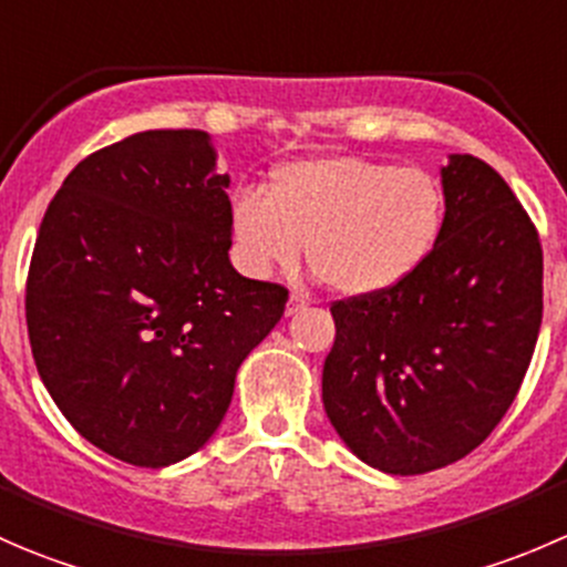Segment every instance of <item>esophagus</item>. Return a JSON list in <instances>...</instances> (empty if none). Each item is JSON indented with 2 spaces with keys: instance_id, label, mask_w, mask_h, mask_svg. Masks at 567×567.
<instances>
[{
  "instance_id": "34e87169",
  "label": "esophagus",
  "mask_w": 567,
  "mask_h": 567,
  "mask_svg": "<svg viewBox=\"0 0 567 567\" xmlns=\"http://www.w3.org/2000/svg\"><path fill=\"white\" fill-rule=\"evenodd\" d=\"M307 307V299L305 296H299V293H293L288 299V307H285V312H288V316H296V312H301Z\"/></svg>"
}]
</instances>
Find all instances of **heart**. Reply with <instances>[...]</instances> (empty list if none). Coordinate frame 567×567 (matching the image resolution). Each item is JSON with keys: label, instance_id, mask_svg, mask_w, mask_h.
Here are the masks:
<instances>
[{"label": "heart", "instance_id": "b5f03b06", "mask_svg": "<svg viewBox=\"0 0 567 567\" xmlns=\"http://www.w3.org/2000/svg\"><path fill=\"white\" fill-rule=\"evenodd\" d=\"M238 260L249 274L293 268L301 251L346 296H375L427 260L444 221L442 186L416 167L362 156L288 162L268 194L241 188L230 203Z\"/></svg>", "mask_w": 567, "mask_h": 567}]
</instances>
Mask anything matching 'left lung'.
<instances>
[{
    "mask_svg": "<svg viewBox=\"0 0 567 567\" xmlns=\"http://www.w3.org/2000/svg\"><path fill=\"white\" fill-rule=\"evenodd\" d=\"M427 260L375 296L334 301L323 409L357 458L425 474L488 439L527 375L543 318L535 225L494 167L450 156Z\"/></svg>",
    "mask_w": 567,
    "mask_h": 567,
    "instance_id": "1",
    "label": "left lung"
}]
</instances>
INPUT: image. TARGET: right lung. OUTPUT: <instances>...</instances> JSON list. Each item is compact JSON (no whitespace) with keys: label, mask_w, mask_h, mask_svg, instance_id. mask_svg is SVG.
Segmentation results:
<instances>
[{"label":"right lung","mask_w":567,"mask_h":567,"mask_svg":"<svg viewBox=\"0 0 567 567\" xmlns=\"http://www.w3.org/2000/svg\"><path fill=\"white\" fill-rule=\"evenodd\" d=\"M230 177L197 128L142 131L73 167L27 277L32 357L65 420L162 468L197 453L288 290L233 268Z\"/></svg>","instance_id":"1"}]
</instances>
